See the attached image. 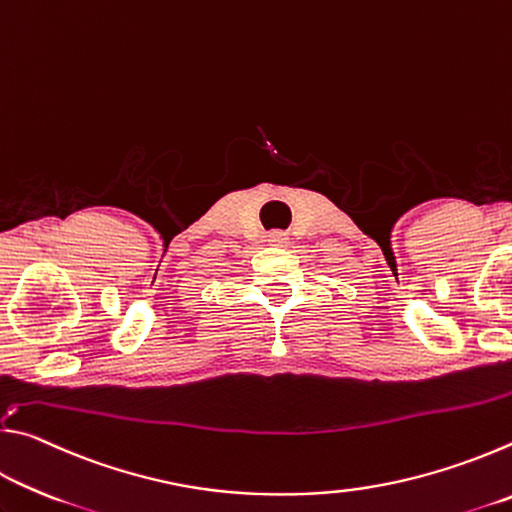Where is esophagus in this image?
Wrapping results in <instances>:
<instances>
[{
    "instance_id": "34e87169",
    "label": "esophagus",
    "mask_w": 512,
    "mask_h": 512,
    "mask_svg": "<svg viewBox=\"0 0 512 512\" xmlns=\"http://www.w3.org/2000/svg\"><path fill=\"white\" fill-rule=\"evenodd\" d=\"M268 241H271V244H275V246H287L289 244V237H287V232L277 230V232H273L271 239H268Z\"/></svg>"
}]
</instances>
